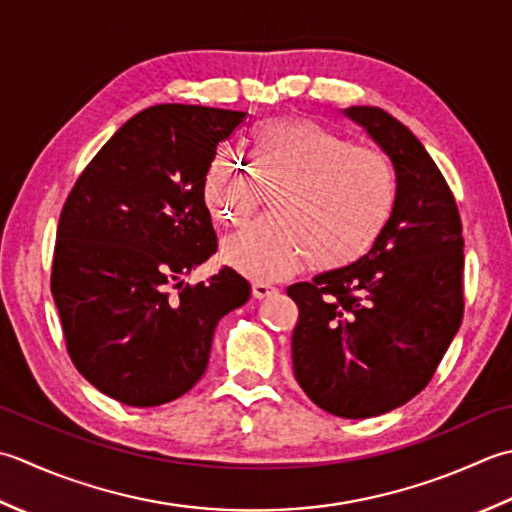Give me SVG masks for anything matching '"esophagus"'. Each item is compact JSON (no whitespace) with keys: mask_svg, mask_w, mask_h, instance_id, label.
Instances as JSON below:
<instances>
[{"mask_svg":"<svg viewBox=\"0 0 512 512\" xmlns=\"http://www.w3.org/2000/svg\"><path fill=\"white\" fill-rule=\"evenodd\" d=\"M252 291H254L256 298H269L271 294H276L278 289L271 285V283H265V280H254Z\"/></svg>","mask_w":512,"mask_h":512,"instance_id":"obj_1","label":"esophagus"}]
</instances>
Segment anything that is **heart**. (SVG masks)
Wrapping results in <instances>:
<instances>
[{
  "label": "heart",
  "instance_id": "b5f03b06",
  "mask_svg": "<svg viewBox=\"0 0 512 512\" xmlns=\"http://www.w3.org/2000/svg\"><path fill=\"white\" fill-rule=\"evenodd\" d=\"M249 163L218 148L203 194L212 216L238 227L265 187L285 185L274 216L225 243V260L252 278H283L309 260L320 271L349 267L380 241L398 205V174L384 152L356 145L311 119H267L249 132Z\"/></svg>",
  "mask_w": 512,
  "mask_h": 512
}]
</instances>
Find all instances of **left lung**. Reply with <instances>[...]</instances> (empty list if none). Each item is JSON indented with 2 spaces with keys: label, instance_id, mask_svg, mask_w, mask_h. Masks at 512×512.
<instances>
[{
  "label": "left lung",
  "instance_id": "8db88e82",
  "mask_svg": "<svg viewBox=\"0 0 512 512\" xmlns=\"http://www.w3.org/2000/svg\"><path fill=\"white\" fill-rule=\"evenodd\" d=\"M389 154L398 205L358 263L287 287L298 305L291 360L331 415L364 420L415 398L464 316V238L455 196L415 134L380 108H349Z\"/></svg>",
  "mask_w": 512,
  "mask_h": 512
}]
</instances>
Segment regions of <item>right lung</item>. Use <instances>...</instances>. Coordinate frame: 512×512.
Returning a JSON list of instances; mask_svg holds the SVG:
<instances>
[{
    "label": "right lung",
    "instance_id": "add662e5",
    "mask_svg": "<svg viewBox=\"0 0 512 512\" xmlns=\"http://www.w3.org/2000/svg\"><path fill=\"white\" fill-rule=\"evenodd\" d=\"M245 112L163 103L121 125L61 207L50 291L66 351L92 387L128 406L181 398L210 362L214 329L252 287L216 254L207 165Z\"/></svg>",
    "mask_w": 512,
    "mask_h": 512
}]
</instances>
